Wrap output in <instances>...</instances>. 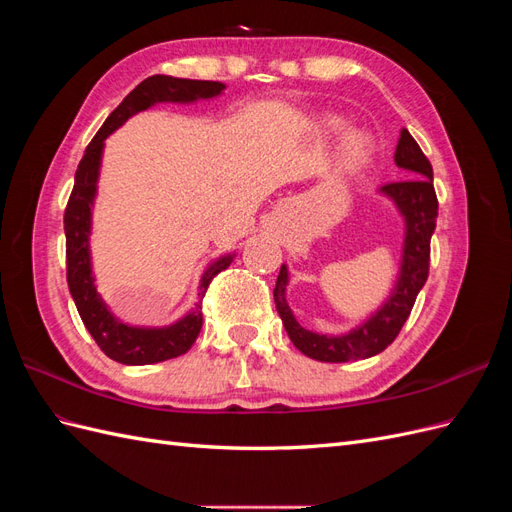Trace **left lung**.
<instances>
[{"label":"left lung","instance_id":"1","mask_svg":"<svg viewBox=\"0 0 512 512\" xmlns=\"http://www.w3.org/2000/svg\"><path fill=\"white\" fill-rule=\"evenodd\" d=\"M395 164L410 173L412 179L386 183L380 188L384 196H389L399 209L406 222L404 256H401V269L397 284L391 290V297L371 314L361 327L344 335H320L303 329L292 316L286 303L288 269L282 265L280 275L273 288V299L277 314H280L290 342L305 356L324 363H346L356 359H369L386 346L393 344L404 322L408 320L418 292L425 286L429 275V241L436 230L438 218V198L433 190V168L425 153L418 147L412 134L404 128L399 134L395 149Z\"/></svg>","mask_w":512,"mask_h":512}]
</instances>
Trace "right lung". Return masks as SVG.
Wrapping results in <instances>:
<instances>
[{
    "label": "right lung",
    "mask_w": 512,
    "mask_h": 512,
    "mask_svg": "<svg viewBox=\"0 0 512 512\" xmlns=\"http://www.w3.org/2000/svg\"><path fill=\"white\" fill-rule=\"evenodd\" d=\"M224 83L218 81H190L175 79V76L156 74L149 76L141 85H136L123 102L108 115L104 126L91 138L85 149V156L76 168L74 188L64 213V230H66V277L72 299L79 309V316L91 337L96 339L100 350L117 363L123 365H151L175 359L192 348L196 337L203 327V307L200 301L170 327L162 329H143L130 327L117 320L111 309L106 307L94 284L91 273V256H89V235H91V207L98 190V175L102 162V149L108 134H113L123 126L132 115L147 111L149 106L158 102H181L190 104L196 100H209L220 96ZM232 254L222 256L207 267L200 277L198 297L203 299L211 280L220 271L230 267Z\"/></svg>",
    "instance_id": "add662e5"
}]
</instances>
